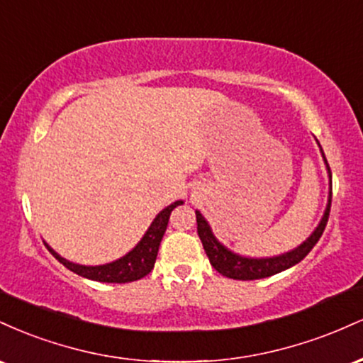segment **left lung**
Listing matches in <instances>:
<instances>
[{"mask_svg":"<svg viewBox=\"0 0 363 363\" xmlns=\"http://www.w3.org/2000/svg\"><path fill=\"white\" fill-rule=\"evenodd\" d=\"M318 141V140H315ZM319 145V141H318ZM320 155H323L324 164H326L328 177H329V194H328V205L324 210L323 218L318 223V227L314 228V232L303 240L302 244H298L297 247H294L289 252L278 254V256L272 257H249L242 256V254L234 252L232 249H228L227 245H223L216 239L213 230H211L210 223L205 216L201 215V211L196 210V222H198V235L201 239L203 249H205L208 259H210L211 266L218 272L220 274L227 278H234V280H261V278L273 277V274L285 272V269L291 268L297 262H301L307 254L311 252V249L318 244V240L323 235L324 228H326L328 216H329V208H331V170H329L328 160L324 157L323 148H320Z\"/></svg>","mask_w":363,"mask_h":363,"instance_id":"8db88e82","label":"left lung"}]
</instances>
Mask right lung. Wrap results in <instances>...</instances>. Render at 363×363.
<instances>
[{
	"label": "right lung",
	"mask_w": 363,
	"mask_h": 363,
	"mask_svg": "<svg viewBox=\"0 0 363 363\" xmlns=\"http://www.w3.org/2000/svg\"><path fill=\"white\" fill-rule=\"evenodd\" d=\"M182 199L174 201L172 205L158 213L153 222L150 223L148 230L145 232V235L141 237L140 242L131 249V251L121 256L119 259L106 262V264H97V266H85L78 264V262L68 261L65 257L60 256L48 242L45 247L49 249V252L61 262L62 266L69 269V272L80 274L83 278H89L94 281H102V283H128L140 280V278L147 277L152 272L153 266H155V259L158 254V247H160L162 237H164L165 230H167V223L170 218L172 210L179 205H182Z\"/></svg>",
	"instance_id": "add662e5"
}]
</instances>
